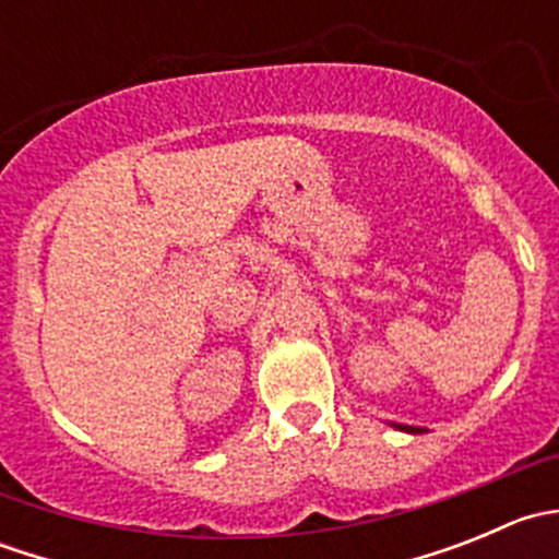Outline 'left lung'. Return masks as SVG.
<instances>
[{"label": "left lung", "mask_w": 559, "mask_h": 559, "mask_svg": "<svg viewBox=\"0 0 559 559\" xmlns=\"http://www.w3.org/2000/svg\"><path fill=\"white\" fill-rule=\"evenodd\" d=\"M392 427H397V430H403V432H411V436L421 432V427H408V425H392Z\"/></svg>", "instance_id": "8db88e82"}]
</instances>
